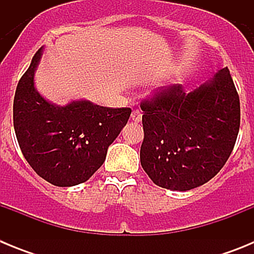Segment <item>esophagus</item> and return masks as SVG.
I'll return each instance as SVG.
<instances>
[{
    "label": "esophagus",
    "mask_w": 254,
    "mask_h": 254,
    "mask_svg": "<svg viewBox=\"0 0 254 254\" xmlns=\"http://www.w3.org/2000/svg\"><path fill=\"white\" fill-rule=\"evenodd\" d=\"M131 120L133 121V122H136V123L141 122V120H142V114H141V112H138V111H133V112H132Z\"/></svg>",
    "instance_id": "esophagus-1"
}]
</instances>
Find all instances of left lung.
Segmentation results:
<instances>
[{
	"label": "left lung",
	"instance_id": "left-lung-1",
	"mask_svg": "<svg viewBox=\"0 0 254 254\" xmlns=\"http://www.w3.org/2000/svg\"><path fill=\"white\" fill-rule=\"evenodd\" d=\"M140 160L155 185L190 190L225 165L241 126V103L228 67L186 94L173 85L141 103Z\"/></svg>",
	"mask_w": 254,
	"mask_h": 254
}]
</instances>
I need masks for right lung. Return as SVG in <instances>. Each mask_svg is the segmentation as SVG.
<instances>
[{"instance_id": "add662e5", "label": "right lung", "mask_w": 254, "mask_h": 254, "mask_svg": "<svg viewBox=\"0 0 254 254\" xmlns=\"http://www.w3.org/2000/svg\"><path fill=\"white\" fill-rule=\"evenodd\" d=\"M42 55L43 47L17 84L13 128L24 158L38 176L58 187L77 186L102 167L131 109L100 107L89 100L64 107L49 103L34 86Z\"/></svg>"}]
</instances>
